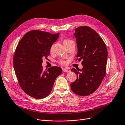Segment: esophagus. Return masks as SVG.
I'll return each instance as SVG.
<instances>
[{"label":"esophagus","instance_id":"esophagus-1","mask_svg":"<svg viewBox=\"0 0 125 125\" xmlns=\"http://www.w3.org/2000/svg\"><path fill=\"white\" fill-rule=\"evenodd\" d=\"M62 71L64 72H70V70L68 68H63Z\"/></svg>","mask_w":125,"mask_h":125}]
</instances>
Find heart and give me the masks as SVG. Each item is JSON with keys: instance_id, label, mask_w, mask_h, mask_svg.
Returning <instances> with one entry per match:
<instances>
[{"instance_id": "heart-1", "label": "heart", "mask_w": 125, "mask_h": 125, "mask_svg": "<svg viewBox=\"0 0 125 125\" xmlns=\"http://www.w3.org/2000/svg\"><path fill=\"white\" fill-rule=\"evenodd\" d=\"M73 42H74V41H72V40H70V39H65V40H63V44H64V45L65 46H66L67 45L70 44L71 43H73ZM52 50H53V46L51 47V49H50L51 52L52 51ZM60 63H61V64H63V65L66 64V63H67L66 62H65V61H61Z\"/></svg>"}]
</instances>
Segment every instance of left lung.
Segmentation results:
<instances>
[{"mask_svg": "<svg viewBox=\"0 0 125 125\" xmlns=\"http://www.w3.org/2000/svg\"><path fill=\"white\" fill-rule=\"evenodd\" d=\"M74 35L78 49L76 57L82 60L83 68L71 70L77 79L71 83V88L79 96H88L97 90L106 75L107 50L102 39L88 26L75 28Z\"/></svg>", "mask_w": 125, "mask_h": 125, "instance_id": "8db88e82", "label": "left lung"}]
</instances>
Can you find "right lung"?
Listing matches in <instances>:
<instances>
[{
  "mask_svg": "<svg viewBox=\"0 0 125 125\" xmlns=\"http://www.w3.org/2000/svg\"><path fill=\"white\" fill-rule=\"evenodd\" d=\"M59 33L33 30L27 32L19 41L13 59L15 72L20 86L29 96L43 99L50 94L62 69L52 67L43 70V58L50 54L53 43Z\"/></svg>",
  "mask_w": 125,
  "mask_h": 125,
  "instance_id": "obj_1",
  "label": "right lung"
}]
</instances>
